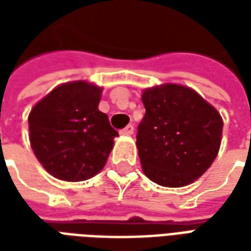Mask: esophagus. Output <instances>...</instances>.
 Masks as SVG:
<instances>
[{
    "label": "esophagus",
    "mask_w": 251,
    "mask_h": 251,
    "mask_svg": "<svg viewBox=\"0 0 251 251\" xmlns=\"http://www.w3.org/2000/svg\"><path fill=\"white\" fill-rule=\"evenodd\" d=\"M133 131H134V126L127 125L126 127H124V129L121 130V134H124V136H130V134H133Z\"/></svg>",
    "instance_id": "obj_1"
}]
</instances>
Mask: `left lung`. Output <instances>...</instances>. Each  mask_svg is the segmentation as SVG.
<instances>
[{"label":"left lung","instance_id":"8db88e82","mask_svg":"<svg viewBox=\"0 0 251 251\" xmlns=\"http://www.w3.org/2000/svg\"><path fill=\"white\" fill-rule=\"evenodd\" d=\"M142 102L145 115L137 127V148L144 174L164 187L199 179L221 147V114L179 84L148 88Z\"/></svg>","mask_w":251,"mask_h":251}]
</instances>
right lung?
<instances>
[{
    "mask_svg": "<svg viewBox=\"0 0 251 251\" xmlns=\"http://www.w3.org/2000/svg\"><path fill=\"white\" fill-rule=\"evenodd\" d=\"M102 90L87 82L59 86L32 109L30 147L52 176L82 181L103 168L118 131L99 111Z\"/></svg>",
    "mask_w": 251,
    "mask_h": 251,
    "instance_id": "obj_1",
    "label": "right lung"
}]
</instances>
